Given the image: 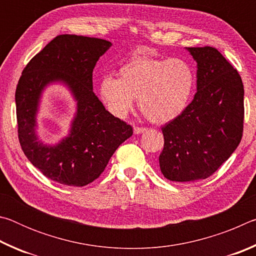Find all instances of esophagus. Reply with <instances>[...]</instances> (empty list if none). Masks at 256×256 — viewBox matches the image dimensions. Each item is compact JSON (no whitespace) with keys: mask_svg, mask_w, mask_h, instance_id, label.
Instances as JSON below:
<instances>
[{"mask_svg":"<svg viewBox=\"0 0 256 256\" xmlns=\"http://www.w3.org/2000/svg\"><path fill=\"white\" fill-rule=\"evenodd\" d=\"M146 131V128H138V126L134 128V133H136V134H141V133H144Z\"/></svg>","mask_w":256,"mask_h":256,"instance_id":"1","label":"esophagus"}]
</instances>
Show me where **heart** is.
I'll return each mask as SVG.
<instances>
[{
	"instance_id": "1",
	"label": "heart",
	"mask_w": 256,
	"mask_h": 256,
	"mask_svg": "<svg viewBox=\"0 0 256 256\" xmlns=\"http://www.w3.org/2000/svg\"><path fill=\"white\" fill-rule=\"evenodd\" d=\"M196 88V72L184 58L136 56L120 68L118 79L105 76L99 96L107 110L122 118L132 110L134 98L152 123L172 122L188 108Z\"/></svg>"
}]
</instances>
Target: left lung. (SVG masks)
Returning a JSON list of instances; mask_svg holds the SVG:
<instances>
[{"mask_svg": "<svg viewBox=\"0 0 256 256\" xmlns=\"http://www.w3.org/2000/svg\"><path fill=\"white\" fill-rule=\"evenodd\" d=\"M198 63L196 94L183 114L162 128V175L172 182L206 180L230 157L242 136L244 86L218 50L186 47Z\"/></svg>", "mask_w": 256, "mask_h": 256, "instance_id": "1", "label": "left lung"}]
</instances>
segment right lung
<instances>
[{"label": "right lung", "mask_w": 256, "mask_h": 256, "mask_svg": "<svg viewBox=\"0 0 256 256\" xmlns=\"http://www.w3.org/2000/svg\"><path fill=\"white\" fill-rule=\"evenodd\" d=\"M112 42L76 34H60L24 68L16 90L20 146L26 157L47 178L68 186H84L100 176L112 154L133 128L106 110L92 92V72ZM62 82L77 102L69 136L46 145L36 136L41 94Z\"/></svg>", "instance_id": "obj_1"}]
</instances>
